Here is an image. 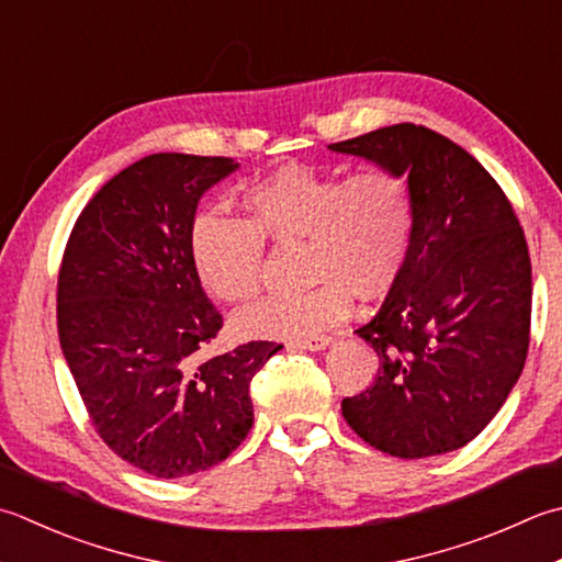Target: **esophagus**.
<instances>
[{
    "mask_svg": "<svg viewBox=\"0 0 562 562\" xmlns=\"http://www.w3.org/2000/svg\"><path fill=\"white\" fill-rule=\"evenodd\" d=\"M328 344H331V336H304V338L290 340L292 348H302V350H324Z\"/></svg>",
    "mask_w": 562,
    "mask_h": 562,
    "instance_id": "esophagus-1",
    "label": "esophagus"
}]
</instances>
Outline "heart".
<instances>
[{
	"instance_id": "b5f03b06",
	"label": "heart",
	"mask_w": 562,
	"mask_h": 562,
	"mask_svg": "<svg viewBox=\"0 0 562 562\" xmlns=\"http://www.w3.org/2000/svg\"><path fill=\"white\" fill-rule=\"evenodd\" d=\"M248 218L204 209L190 226L192 262L204 288L224 302L258 294L266 238H304L310 288L278 292L240 312L248 336H312L346 316L350 292L390 290L409 250L414 194L402 172L368 168L350 178L306 165H284L246 187Z\"/></svg>"
}]
</instances>
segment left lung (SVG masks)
<instances>
[{
	"mask_svg": "<svg viewBox=\"0 0 562 562\" xmlns=\"http://www.w3.org/2000/svg\"><path fill=\"white\" fill-rule=\"evenodd\" d=\"M406 175L414 228L387 300L358 336L375 382L340 402L348 426L394 458L470 443L507 402L531 334V258L512 202L450 138L416 124L328 146Z\"/></svg>",
	"mask_w": 562,
	"mask_h": 562,
	"instance_id": "1",
	"label": "left lung"
}]
</instances>
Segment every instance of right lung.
Segmentation results:
<instances>
[{
	"label": "right lung",
	"instance_id": "right-lung-1",
	"mask_svg": "<svg viewBox=\"0 0 562 562\" xmlns=\"http://www.w3.org/2000/svg\"><path fill=\"white\" fill-rule=\"evenodd\" d=\"M231 158L156 153L128 165L77 216L58 274L63 356L92 426L153 477L226 460L252 426L250 380L272 340L202 360L224 318L190 252V226Z\"/></svg>",
	"mask_w": 562,
	"mask_h": 562
}]
</instances>
